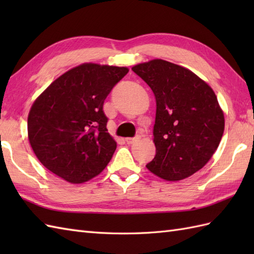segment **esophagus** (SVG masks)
Segmentation results:
<instances>
[{
	"instance_id": "esophagus-1",
	"label": "esophagus",
	"mask_w": 254,
	"mask_h": 254,
	"mask_svg": "<svg viewBox=\"0 0 254 254\" xmlns=\"http://www.w3.org/2000/svg\"><path fill=\"white\" fill-rule=\"evenodd\" d=\"M138 139H139L138 136H136V137H127V138H126V142H127L128 145H132V144H134V143L138 142Z\"/></svg>"
}]
</instances>
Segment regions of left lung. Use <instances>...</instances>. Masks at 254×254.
<instances>
[{
	"instance_id": "8db88e82",
	"label": "left lung",
	"mask_w": 254,
	"mask_h": 254,
	"mask_svg": "<svg viewBox=\"0 0 254 254\" xmlns=\"http://www.w3.org/2000/svg\"><path fill=\"white\" fill-rule=\"evenodd\" d=\"M132 71L156 99V155L146 168L167 181L186 179L206 165L222 139L225 119L217 97L190 69L160 59Z\"/></svg>"
}]
</instances>
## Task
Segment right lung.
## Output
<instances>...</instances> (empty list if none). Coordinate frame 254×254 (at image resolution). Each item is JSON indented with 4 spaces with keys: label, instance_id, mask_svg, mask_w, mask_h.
I'll use <instances>...</instances> for the list:
<instances>
[{
    "label": "right lung",
    "instance_id": "obj_1",
    "mask_svg": "<svg viewBox=\"0 0 254 254\" xmlns=\"http://www.w3.org/2000/svg\"><path fill=\"white\" fill-rule=\"evenodd\" d=\"M127 67L84 63L57 78L34 105L27 127L37 158L62 179L83 183L106 168L117 148L102 107Z\"/></svg>",
    "mask_w": 254,
    "mask_h": 254
}]
</instances>
